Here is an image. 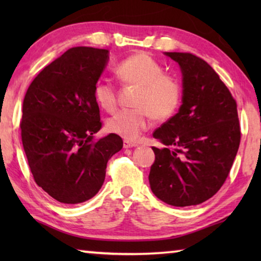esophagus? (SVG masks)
I'll list each match as a JSON object with an SVG mask.
<instances>
[{
	"label": "esophagus",
	"mask_w": 261,
	"mask_h": 261,
	"mask_svg": "<svg viewBox=\"0 0 261 261\" xmlns=\"http://www.w3.org/2000/svg\"><path fill=\"white\" fill-rule=\"evenodd\" d=\"M135 146H138L137 142H132L129 140L123 141V148H130V147H135Z\"/></svg>",
	"instance_id": "esophagus-1"
}]
</instances>
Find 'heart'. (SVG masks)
<instances>
[{
  "instance_id": "obj_1",
  "label": "heart",
  "mask_w": 261,
  "mask_h": 261,
  "mask_svg": "<svg viewBox=\"0 0 261 261\" xmlns=\"http://www.w3.org/2000/svg\"><path fill=\"white\" fill-rule=\"evenodd\" d=\"M115 72L124 84L139 87L135 109H123L107 121V129L126 140H135L151 126V119L164 121L177 112L183 89L177 78L164 73L160 64L146 53H135L117 64ZM96 103L114 112L117 92L112 82L98 80L92 90Z\"/></svg>"
}]
</instances>
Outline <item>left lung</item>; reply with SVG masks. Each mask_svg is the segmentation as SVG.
<instances>
[{
    "mask_svg": "<svg viewBox=\"0 0 261 261\" xmlns=\"http://www.w3.org/2000/svg\"><path fill=\"white\" fill-rule=\"evenodd\" d=\"M183 74V97L176 115L154 133L151 190L173 206L197 205L226 181L240 145L237 102L212 66L191 53L165 52Z\"/></svg>",
    "mask_w": 261,
    "mask_h": 261,
    "instance_id": "1",
    "label": "left lung"
}]
</instances>
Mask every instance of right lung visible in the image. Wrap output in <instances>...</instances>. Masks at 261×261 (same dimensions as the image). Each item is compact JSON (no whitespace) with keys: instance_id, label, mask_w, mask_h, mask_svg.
<instances>
[{"instance_id":"1","label":"right lung","mask_w":261,"mask_h":261,"mask_svg":"<svg viewBox=\"0 0 261 261\" xmlns=\"http://www.w3.org/2000/svg\"><path fill=\"white\" fill-rule=\"evenodd\" d=\"M109 51L72 47L34 78L24 95L21 139L35 183L60 203L78 204L94 197L106 178L107 163L123 141L101 129L92 90Z\"/></svg>"}]
</instances>
